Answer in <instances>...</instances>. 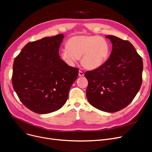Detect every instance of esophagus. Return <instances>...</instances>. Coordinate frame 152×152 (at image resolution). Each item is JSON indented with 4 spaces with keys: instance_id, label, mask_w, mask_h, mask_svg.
Returning <instances> with one entry per match:
<instances>
[{
    "instance_id": "obj_1",
    "label": "esophagus",
    "mask_w": 152,
    "mask_h": 152,
    "mask_svg": "<svg viewBox=\"0 0 152 152\" xmlns=\"http://www.w3.org/2000/svg\"><path fill=\"white\" fill-rule=\"evenodd\" d=\"M84 74L82 71H80V70L79 71V76H80V77H83V76H84Z\"/></svg>"
}]
</instances>
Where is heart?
<instances>
[{"mask_svg":"<svg viewBox=\"0 0 152 152\" xmlns=\"http://www.w3.org/2000/svg\"><path fill=\"white\" fill-rule=\"evenodd\" d=\"M66 45L67 48L61 50L60 55L71 66L81 57V63L85 68L96 69L107 61L110 55L108 42L99 36H75L68 39Z\"/></svg>","mask_w":152,"mask_h":152,"instance_id":"heart-1","label":"heart"}]
</instances>
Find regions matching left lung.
Listing matches in <instances>:
<instances>
[{"instance_id":"left-lung-1","label":"left lung","mask_w":152,"mask_h":152,"mask_svg":"<svg viewBox=\"0 0 152 152\" xmlns=\"http://www.w3.org/2000/svg\"><path fill=\"white\" fill-rule=\"evenodd\" d=\"M105 37L113 44V50L102 66L85 72L86 96L96 109L115 113L127 106L140 90L143 61L129 41L113 35Z\"/></svg>"}]
</instances>
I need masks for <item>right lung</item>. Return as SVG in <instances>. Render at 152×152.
I'll use <instances>...</instances> for the list:
<instances>
[{"instance_id":"add662e5","label":"right lung","mask_w":152,"mask_h":152,"mask_svg":"<svg viewBox=\"0 0 152 152\" xmlns=\"http://www.w3.org/2000/svg\"><path fill=\"white\" fill-rule=\"evenodd\" d=\"M64 36L59 34L28 43L15 58L12 77L15 91L25 106L37 114L62 107L79 70L60 58Z\"/></svg>"}]
</instances>
